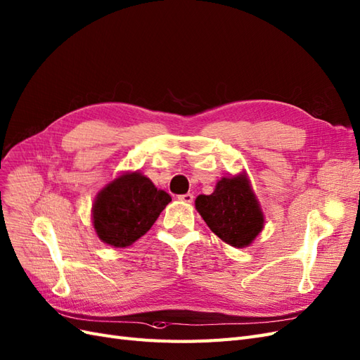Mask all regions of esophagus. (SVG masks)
Instances as JSON below:
<instances>
[{"label": "esophagus", "mask_w": 360, "mask_h": 360, "mask_svg": "<svg viewBox=\"0 0 360 360\" xmlns=\"http://www.w3.org/2000/svg\"><path fill=\"white\" fill-rule=\"evenodd\" d=\"M178 199H179L181 202L191 203V202H193V194H191V193H186V194H182V196H179Z\"/></svg>", "instance_id": "obj_1"}]
</instances>
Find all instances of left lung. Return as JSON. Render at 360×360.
Returning a JSON list of instances; mask_svg holds the SVG:
<instances>
[{
	"label": "left lung",
	"mask_w": 360,
	"mask_h": 360,
	"mask_svg": "<svg viewBox=\"0 0 360 360\" xmlns=\"http://www.w3.org/2000/svg\"><path fill=\"white\" fill-rule=\"evenodd\" d=\"M208 228L232 248H248L264 228V214L245 173L221 178L210 196L196 198Z\"/></svg>",
	"instance_id": "1"
}]
</instances>
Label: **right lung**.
I'll return each mask as SVG.
<instances>
[{
    "label": "right lung",
    "instance_id": "add662e5",
    "mask_svg": "<svg viewBox=\"0 0 360 360\" xmlns=\"http://www.w3.org/2000/svg\"><path fill=\"white\" fill-rule=\"evenodd\" d=\"M172 202L140 172H127L102 188L91 208V221L102 243L128 248L143 237Z\"/></svg>",
    "mask_w": 360,
    "mask_h": 360
}]
</instances>
